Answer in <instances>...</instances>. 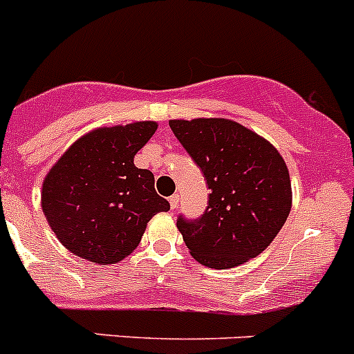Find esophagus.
<instances>
[{
  "label": "esophagus",
  "instance_id": "34e87169",
  "mask_svg": "<svg viewBox=\"0 0 354 354\" xmlns=\"http://www.w3.org/2000/svg\"><path fill=\"white\" fill-rule=\"evenodd\" d=\"M169 204H171V209H176L178 207V204H180V196H178V194H174V196H171L169 197Z\"/></svg>",
  "mask_w": 354,
  "mask_h": 354
}]
</instances>
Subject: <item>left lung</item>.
<instances>
[{"label": "left lung", "instance_id": "8db88e82", "mask_svg": "<svg viewBox=\"0 0 354 354\" xmlns=\"http://www.w3.org/2000/svg\"><path fill=\"white\" fill-rule=\"evenodd\" d=\"M181 147L206 178V211L180 214L176 227L194 259L211 269L241 266L266 250L285 225L292 183L276 148L227 118L171 120Z\"/></svg>", "mask_w": 354, "mask_h": 354}]
</instances>
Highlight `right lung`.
Masks as SVG:
<instances>
[{
  "mask_svg": "<svg viewBox=\"0 0 354 354\" xmlns=\"http://www.w3.org/2000/svg\"><path fill=\"white\" fill-rule=\"evenodd\" d=\"M155 131V122L97 129L52 167L41 207L69 252L99 266L120 262L140 244L151 216L169 211L155 192L151 171L134 166V155Z\"/></svg>",
  "mask_w": 354,
  "mask_h": 354,
  "instance_id": "add662e5",
  "label": "right lung"
}]
</instances>
